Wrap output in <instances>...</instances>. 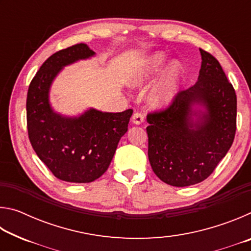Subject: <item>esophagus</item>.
<instances>
[{
    "label": "esophagus",
    "instance_id": "obj_1",
    "mask_svg": "<svg viewBox=\"0 0 251 251\" xmlns=\"http://www.w3.org/2000/svg\"><path fill=\"white\" fill-rule=\"evenodd\" d=\"M131 122L135 125H141L144 122V115L142 113H135L133 116H131Z\"/></svg>",
    "mask_w": 251,
    "mask_h": 251
}]
</instances>
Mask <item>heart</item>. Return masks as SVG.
<instances>
[{
	"mask_svg": "<svg viewBox=\"0 0 251 251\" xmlns=\"http://www.w3.org/2000/svg\"><path fill=\"white\" fill-rule=\"evenodd\" d=\"M166 62V55L163 52L152 53L147 56L129 76V85L139 87L146 84ZM181 79V69L177 62L169 64L161 73L160 77L152 85L148 94V101L156 108H164L173 103L178 93Z\"/></svg>",
	"mask_w": 251,
	"mask_h": 251,
	"instance_id": "heart-1",
	"label": "heart"
}]
</instances>
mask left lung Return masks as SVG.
Segmentation results:
<instances>
[{
  "mask_svg": "<svg viewBox=\"0 0 251 251\" xmlns=\"http://www.w3.org/2000/svg\"><path fill=\"white\" fill-rule=\"evenodd\" d=\"M198 80L163 112L147 115L148 159L166 184H198L215 171L236 134L237 97L222 65L201 50Z\"/></svg>",
  "mask_w": 251,
  "mask_h": 251,
  "instance_id": "1",
  "label": "left lung"
}]
</instances>
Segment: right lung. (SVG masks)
<instances>
[{
    "mask_svg": "<svg viewBox=\"0 0 251 251\" xmlns=\"http://www.w3.org/2000/svg\"><path fill=\"white\" fill-rule=\"evenodd\" d=\"M94 55L84 43L58 50L40 67L27 92L33 150L55 177L69 182H92L107 171L133 114V109L108 113L88 108L78 116H65L53 109L50 91L59 72Z\"/></svg>",
    "mask_w": 251,
    "mask_h": 251,
    "instance_id": "add662e5",
    "label": "right lung"
}]
</instances>
